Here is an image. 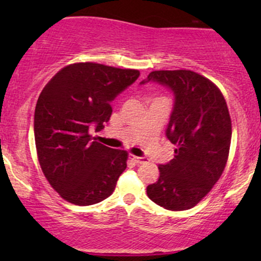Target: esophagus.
Here are the masks:
<instances>
[{"label": "esophagus", "mask_w": 261, "mask_h": 261, "mask_svg": "<svg viewBox=\"0 0 261 261\" xmlns=\"http://www.w3.org/2000/svg\"><path fill=\"white\" fill-rule=\"evenodd\" d=\"M131 160H133L135 163H137V164L145 163V162H146L145 157H136V155H131Z\"/></svg>", "instance_id": "obj_1"}]
</instances>
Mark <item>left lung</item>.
Wrapping results in <instances>:
<instances>
[{
  "label": "left lung",
  "mask_w": 261,
  "mask_h": 261,
  "mask_svg": "<svg viewBox=\"0 0 261 261\" xmlns=\"http://www.w3.org/2000/svg\"><path fill=\"white\" fill-rule=\"evenodd\" d=\"M157 82L174 94L167 139L174 158L160 164L147 195L161 207L189 210L216 184L228 160L232 122L224 97L211 81L190 70L153 71L141 85Z\"/></svg>",
  "instance_id": "1"
}]
</instances>
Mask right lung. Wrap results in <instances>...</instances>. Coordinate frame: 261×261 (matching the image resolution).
Masks as SVG:
<instances>
[{
    "instance_id": "1",
    "label": "right lung",
    "mask_w": 261,
    "mask_h": 261,
    "mask_svg": "<svg viewBox=\"0 0 261 261\" xmlns=\"http://www.w3.org/2000/svg\"><path fill=\"white\" fill-rule=\"evenodd\" d=\"M137 70L80 62L60 70L41 91L34 113L38 160L45 178L66 201H103L126 169L127 152L93 141L112 115L110 103L139 79Z\"/></svg>"
}]
</instances>
